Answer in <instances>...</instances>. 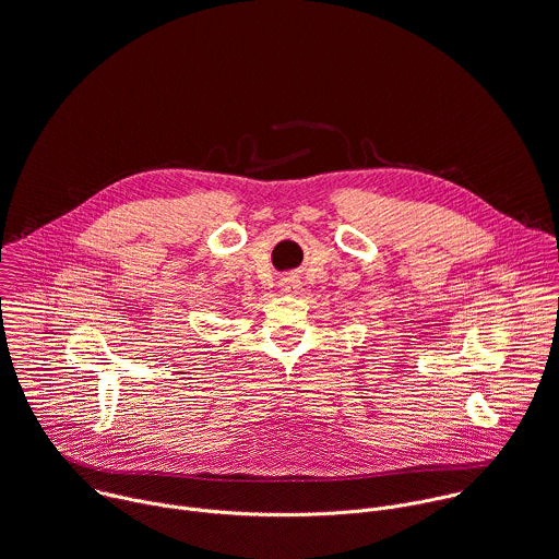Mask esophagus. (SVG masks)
I'll list each match as a JSON object with an SVG mask.
<instances>
[{
  "instance_id": "esophagus-1",
  "label": "esophagus",
  "mask_w": 559,
  "mask_h": 559,
  "mask_svg": "<svg viewBox=\"0 0 559 559\" xmlns=\"http://www.w3.org/2000/svg\"><path fill=\"white\" fill-rule=\"evenodd\" d=\"M280 288H282L286 295H297L299 288H301V282H299V277H295V275H286V277H282Z\"/></svg>"
}]
</instances>
